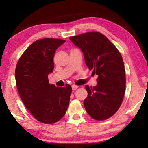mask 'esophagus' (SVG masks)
I'll return each instance as SVG.
<instances>
[{
  "mask_svg": "<svg viewBox=\"0 0 148 148\" xmlns=\"http://www.w3.org/2000/svg\"><path fill=\"white\" fill-rule=\"evenodd\" d=\"M77 88H78V86H76V85H73V86H72V90L73 91L76 90Z\"/></svg>",
  "mask_w": 148,
  "mask_h": 148,
  "instance_id": "obj_1",
  "label": "esophagus"
}]
</instances>
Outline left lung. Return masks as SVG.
Wrapping results in <instances>:
<instances>
[{
  "mask_svg": "<svg viewBox=\"0 0 148 148\" xmlns=\"http://www.w3.org/2000/svg\"><path fill=\"white\" fill-rule=\"evenodd\" d=\"M69 38L82 50L89 70L98 75L96 87L86 86L88 94L84 102L86 110L96 121L108 119L117 112L124 98L126 77L122 56L100 32H87Z\"/></svg>",
  "mask_w": 148,
  "mask_h": 148,
  "instance_id": "1",
  "label": "left lung"
}]
</instances>
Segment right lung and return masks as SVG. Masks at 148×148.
<instances>
[{"instance_id": "obj_1", "label": "right lung", "mask_w": 148, "mask_h": 148, "mask_svg": "<svg viewBox=\"0 0 148 148\" xmlns=\"http://www.w3.org/2000/svg\"><path fill=\"white\" fill-rule=\"evenodd\" d=\"M64 42L55 38L36 40L22 54L16 66V86L22 102L36 120L45 124L60 120L69 104L71 86L56 87L48 78L54 69L56 50Z\"/></svg>"}]
</instances>
